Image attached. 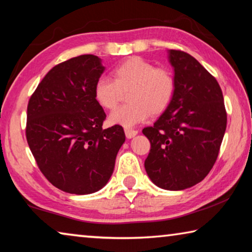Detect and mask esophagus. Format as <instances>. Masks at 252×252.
Segmentation results:
<instances>
[{"mask_svg": "<svg viewBox=\"0 0 252 252\" xmlns=\"http://www.w3.org/2000/svg\"><path fill=\"white\" fill-rule=\"evenodd\" d=\"M125 132H126V135L127 139H132L133 137H135V135L138 134V131L132 130V129H126Z\"/></svg>", "mask_w": 252, "mask_h": 252, "instance_id": "esophagus-1", "label": "esophagus"}]
</instances>
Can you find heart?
Segmentation results:
<instances>
[{
    "mask_svg": "<svg viewBox=\"0 0 252 252\" xmlns=\"http://www.w3.org/2000/svg\"><path fill=\"white\" fill-rule=\"evenodd\" d=\"M113 79L98 78L94 84V99L103 109L118 104L122 92H127L129 104L120 106L109 115V122L130 129L145 122L153 113L165 112L173 102L176 81L167 68L157 67L141 57H131L113 69Z\"/></svg>",
    "mask_w": 252,
    "mask_h": 252,
    "instance_id": "1",
    "label": "heart"
}]
</instances>
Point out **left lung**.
Listing matches in <instances>:
<instances>
[{"label":"left lung","instance_id":"1","mask_svg":"<svg viewBox=\"0 0 252 252\" xmlns=\"http://www.w3.org/2000/svg\"><path fill=\"white\" fill-rule=\"evenodd\" d=\"M176 92L173 102L142 133L151 143L145 161L156 186L183 190L206 177L226 129L223 94L212 75L190 55L168 50Z\"/></svg>","mask_w":252,"mask_h":252}]
</instances>
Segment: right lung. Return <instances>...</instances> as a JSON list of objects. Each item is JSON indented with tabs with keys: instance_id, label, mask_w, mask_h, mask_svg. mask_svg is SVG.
I'll list each match as a JSON object with an SVG mask.
<instances>
[{
	"instance_id": "right-lung-1",
	"label": "right lung",
	"mask_w": 252,
	"mask_h": 252,
	"mask_svg": "<svg viewBox=\"0 0 252 252\" xmlns=\"http://www.w3.org/2000/svg\"><path fill=\"white\" fill-rule=\"evenodd\" d=\"M104 70L94 55L63 62L48 71L28 104V145L45 177L66 193L102 189L126 141L122 126L102 127L106 115L94 99V84Z\"/></svg>"
}]
</instances>
